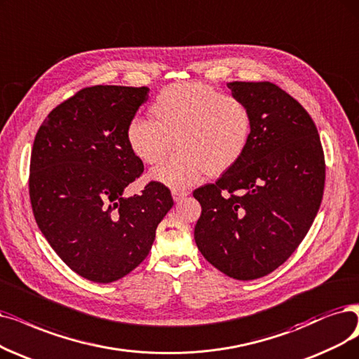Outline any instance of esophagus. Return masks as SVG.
Here are the masks:
<instances>
[{"instance_id": "esophagus-1", "label": "esophagus", "mask_w": 359, "mask_h": 359, "mask_svg": "<svg viewBox=\"0 0 359 359\" xmlns=\"http://www.w3.org/2000/svg\"><path fill=\"white\" fill-rule=\"evenodd\" d=\"M189 193L187 191H181V190H172V198H174V202H181L184 197H187Z\"/></svg>"}]
</instances>
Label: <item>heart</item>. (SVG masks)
I'll return each mask as SVG.
<instances>
[{
  "instance_id": "1",
  "label": "heart",
  "mask_w": 359,
  "mask_h": 359,
  "mask_svg": "<svg viewBox=\"0 0 359 359\" xmlns=\"http://www.w3.org/2000/svg\"><path fill=\"white\" fill-rule=\"evenodd\" d=\"M149 119H133L125 140L144 165H159L175 142L177 154L150 172L172 190H185L203 175L217 177L245 154L252 135V114L240 98L202 82L170 83L156 95Z\"/></svg>"
}]
</instances>
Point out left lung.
Listing matches in <instances>:
<instances>
[{"label":"left lung","instance_id":"8db88e82","mask_svg":"<svg viewBox=\"0 0 359 359\" xmlns=\"http://www.w3.org/2000/svg\"><path fill=\"white\" fill-rule=\"evenodd\" d=\"M252 114L241 159L215 182L194 190L202 215L198 250L236 280L261 278L289 259L320 209L325 163L308 111L271 82H229Z\"/></svg>","mask_w":359,"mask_h":359}]
</instances>
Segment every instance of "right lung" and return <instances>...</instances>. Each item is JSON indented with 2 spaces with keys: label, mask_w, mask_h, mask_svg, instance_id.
I'll use <instances>...</instances> for the list:
<instances>
[{
  "label": "right lung",
  "mask_w": 359,
  "mask_h": 359,
  "mask_svg": "<svg viewBox=\"0 0 359 359\" xmlns=\"http://www.w3.org/2000/svg\"><path fill=\"white\" fill-rule=\"evenodd\" d=\"M149 91L83 88L50 111L34 141L35 221L60 259L94 283L116 281L144 261L157 225L174 206L170 191L154 181L141 194L123 196L144 170L125 131Z\"/></svg>",
  "instance_id": "add662e5"
}]
</instances>
